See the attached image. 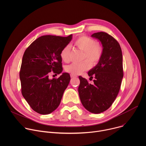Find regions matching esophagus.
Segmentation results:
<instances>
[{
  "label": "esophagus",
  "mask_w": 146,
  "mask_h": 146,
  "mask_svg": "<svg viewBox=\"0 0 146 146\" xmlns=\"http://www.w3.org/2000/svg\"><path fill=\"white\" fill-rule=\"evenodd\" d=\"M70 77H71V78H74V77H76L77 76L76 75H73V74H70Z\"/></svg>",
  "instance_id": "obj_1"
}]
</instances>
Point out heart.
<instances>
[{
	"label": "heart",
	"instance_id": "b5f03b06",
	"mask_svg": "<svg viewBox=\"0 0 146 146\" xmlns=\"http://www.w3.org/2000/svg\"><path fill=\"white\" fill-rule=\"evenodd\" d=\"M78 48L84 51V58H87L93 65L98 63L102 55V47L100 44H96V42L92 38L82 36L78 37L74 43ZM70 46H66L62 49L60 56L62 61L68 62L70 60ZM91 67L90 62L86 60L81 63H72L67 65L65 70L70 74L77 75L83 72L88 70Z\"/></svg>",
	"mask_w": 146,
	"mask_h": 146
}]
</instances>
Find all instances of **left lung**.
Segmentation results:
<instances>
[{
  "instance_id": "obj_1",
  "label": "left lung",
  "mask_w": 146,
  "mask_h": 146,
  "mask_svg": "<svg viewBox=\"0 0 146 146\" xmlns=\"http://www.w3.org/2000/svg\"><path fill=\"white\" fill-rule=\"evenodd\" d=\"M91 37L100 41L102 57L98 64L88 72L94 84L79 76L78 94L82 105L92 113L99 114L108 110L115 100L123 78L122 54L118 41L105 32H97Z\"/></svg>"
}]
</instances>
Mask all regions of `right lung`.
<instances>
[{"mask_svg":"<svg viewBox=\"0 0 146 146\" xmlns=\"http://www.w3.org/2000/svg\"><path fill=\"white\" fill-rule=\"evenodd\" d=\"M68 37L42 36L27 48L19 72L21 92L31 108L40 114H48L59 106L70 77L63 73L58 78H49V74L62 73L60 53L72 40Z\"/></svg>","mask_w":146,"mask_h":146,"instance_id":"obj_1","label":"right lung"}]
</instances>
